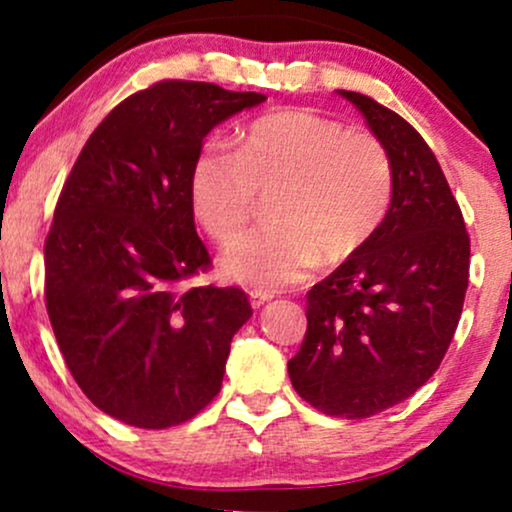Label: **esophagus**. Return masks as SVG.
<instances>
[{"mask_svg": "<svg viewBox=\"0 0 512 512\" xmlns=\"http://www.w3.org/2000/svg\"><path fill=\"white\" fill-rule=\"evenodd\" d=\"M272 298H274L272 291H250L252 308H260V305H264L267 301H272Z\"/></svg>", "mask_w": 512, "mask_h": 512, "instance_id": "34e87169", "label": "esophagus"}]
</instances>
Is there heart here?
<instances>
[{
	"label": "heart",
	"instance_id": "1",
	"mask_svg": "<svg viewBox=\"0 0 512 512\" xmlns=\"http://www.w3.org/2000/svg\"><path fill=\"white\" fill-rule=\"evenodd\" d=\"M272 190V223L245 233L219 262L226 279L257 291L361 250L390 207V158L368 134L308 110H279L248 125L236 151L207 144L192 163V211L221 245L248 226L257 192Z\"/></svg>",
	"mask_w": 512,
	"mask_h": 512
}]
</instances>
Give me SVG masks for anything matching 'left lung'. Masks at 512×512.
Returning a JSON list of instances; mask_svg holds the SVG:
<instances>
[{"label": "left lung", "instance_id": "8db88e82", "mask_svg": "<svg viewBox=\"0 0 512 512\" xmlns=\"http://www.w3.org/2000/svg\"><path fill=\"white\" fill-rule=\"evenodd\" d=\"M390 158L392 199L361 250L308 291V332L289 378L322 414L366 419L436 373L469 284V236L436 156L385 105L337 91Z\"/></svg>", "mask_w": 512, "mask_h": 512}]
</instances>
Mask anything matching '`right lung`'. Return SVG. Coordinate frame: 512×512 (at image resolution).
<instances>
[{"mask_svg":"<svg viewBox=\"0 0 512 512\" xmlns=\"http://www.w3.org/2000/svg\"><path fill=\"white\" fill-rule=\"evenodd\" d=\"M267 96L161 81L93 129L45 240V303L76 385L122 424H185L219 395L240 289L182 281L209 267L190 170L204 137Z\"/></svg>","mask_w":512,"mask_h":512,"instance_id":"right-lung-1","label":"right lung"}]
</instances>
